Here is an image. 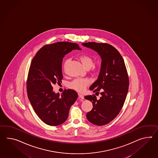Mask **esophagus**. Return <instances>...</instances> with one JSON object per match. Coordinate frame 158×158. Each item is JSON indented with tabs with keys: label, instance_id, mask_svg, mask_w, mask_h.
I'll use <instances>...</instances> for the list:
<instances>
[{
	"label": "esophagus",
	"instance_id": "1",
	"mask_svg": "<svg viewBox=\"0 0 158 158\" xmlns=\"http://www.w3.org/2000/svg\"><path fill=\"white\" fill-rule=\"evenodd\" d=\"M78 96L79 97L81 98V99H84V96H83V95H82L81 94H78Z\"/></svg>",
	"mask_w": 158,
	"mask_h": 158
}]
</instances>
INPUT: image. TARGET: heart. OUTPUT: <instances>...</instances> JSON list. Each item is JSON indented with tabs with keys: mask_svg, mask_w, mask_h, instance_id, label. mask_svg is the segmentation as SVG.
Returning a JSON list of instances; mask_svg holds the SVG:
<instances>
[{
	"mask_svg": "<svg viewBox=\"0 0 158 158\" xmlns=\"http://www.w3.org/2000/svg\"><path fill=\"white\" fill-rule=\"evenodd\" d=\"M79 59L81 62L82 64L85 67V68L89 69L94 64V60L93 58L88 55L83 54L79 56ZM69 62V59H67L65 60L64 65L63 69L64 70L66 69V67ZM89 84V81L87 79H77L73 81L69 85V87L77 90V91L81 92L85 90V88Z\"/></svg>",
	"mask_w": 158,
	"mask_h": 158,
	"instance_id": "1",
	"label": "heart"
}]
</instances>
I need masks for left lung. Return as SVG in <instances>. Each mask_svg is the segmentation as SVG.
I'll return each mask as SVG.
<instances>
[{
  "instance_id": "obj_1",
  "label": "left lung",
  "mask_w": 158,
  "mask_h": 158,
  "mask_svg": "<svg viewBox=\"0 0 158 158\" xmlns=\"http://www.w3.org/2000/svg\"><path fill=\"white\" fill-rule=\"evenodd\" d=\"M81 44L96 51L102 59L98 79L89 87L93 93H100L101 97L98 100L95 95L85 98L93 105L92 110L86 114L88 120L103 126L114 119L123 107L129 86L127 69L122 55L111 45L96 42Z\"/></svg>"
}]
</instances>
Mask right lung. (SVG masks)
Masks as SVG:
<instances>
[{"label":"right lung","mask_w":158,"mask_h":158,"mask_svg":"<svg viewBox=\"0 0 158 158\" xmlns=\"http://www.w3.org/2000/svg\"><path fill=\"white\" fill-rule=\"evenodd\" d=\"M74 50L77 43L60 42L43 47L31 62L27 81L28 98L35 113L44 123L56 126L64 123L69 108L77 99L73 89H65L60 96L52 85L62 82L63 58Z\"/></svg>","instance_id":"right-lung-1"}]
</instances>
